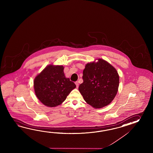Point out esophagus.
Here are the masks:
<instances>
[{
    "label": "esophagus",
    "mask_w": 153,
    "mask_h": 153,
    "mask_svg": "<svg viewBox=\"0 0 153 153\" xmlns=\"http://www.w3.org/2000/svg\"><path fill=\"white\" fill-rule=\"evenodd\" d=\"M75 85H76V88H78L79 87V82L78 81H76L75 82Z\"/></svg>",
    "instance_id": "1"
}]
</instances>
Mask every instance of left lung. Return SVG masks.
<instances>
[{
    "mask_svg": "<svg viewBox=\"0 0 153 153\" xmlns=\"http://www.w3.org/2000/svg\"><path fill=\"white\" fill-rule=\"evenodd\" d=\"M82 79L79 90L86 102L94 108L110 104L117 94L119 76L116 69L104 59L86 64Z\"/></svg>",
    "mask_w": 153,
    "mask_h": 153,
    "instance_id": "8db88e82",
    "label": "left lung"
}]
</instances>
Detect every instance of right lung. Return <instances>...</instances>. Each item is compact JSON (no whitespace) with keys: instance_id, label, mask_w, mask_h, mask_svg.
I'll list each match as a JSON object with an SVG mask.
<instances>
[{"instance_id":"obj_1","label":"right lung","mask_w":153,"mask_h":153,"mask_svg":"<svg viewBox=\"0 0 153 153\" xmlns=\"http://www.w3.org/2000/svg\"><path fill=\"white\" fill-rule=\"evenodd\" d=\"M62 65H49L34 80L36 95L42 104L53 107L65 101L76 88L69 78H65Z\"/></svg>"}]
</instances>
